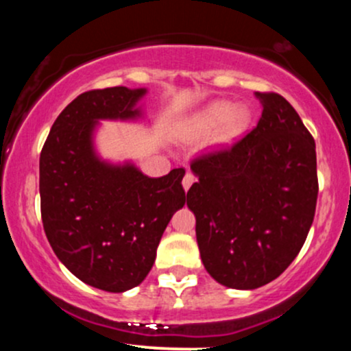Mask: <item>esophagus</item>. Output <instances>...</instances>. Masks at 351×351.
I'll return each instance as SVG.
<instances>
[{
	"label": "esophagus",
	"mask_w": 351,
	"mask_h": 351,
	"mask_svg": "<svg viewBox=\"0 0 351 351\" xmlns=\"http://www.w3.org/2000/svg\"><path fill=\"white\" fill-rule=\"evenodd\" d=\"M195 175H193L191 171H186V175H184V178H183V188H184V191H188L189 189V186H191L193 183H195Z\"/></svg>",
	"instance_id": "esophagus-1"
}]
</instances>
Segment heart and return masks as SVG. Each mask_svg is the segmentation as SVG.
<instances>
[{"mask_svg":"<svg viewBox=\"0 0 351 351\" xmlns=\"http://www.w3.org/2000/svg\"><path fill=\"white\" fill-rule=\"evenodd\" d=\"M249 123V114L245 108H234L229 102H216L196 119V130L198 132H211L219 127V140L228 142V140L236 138L245 130Z\"/></svg>","mask_w":351,"mask_h":351,"instance_id":"obj_1","label":"heart"}]
</instances>
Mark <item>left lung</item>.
<instances>
[{
    "instance_id": "8db88e82",
    "label": "left lung",
    "mask_w": 351,
    "mask_h": 351,
    "mask_svg": "<svg viewBox=\"0 0 351 351\" xmlns=\"http://www.w3.org/2000/svg\"><path fill=\"white\" fill-rule=\"evenodd\" d=\"M263 115L232 145L195 156L188 191L201 261L231 289H257L300 252L318 196L315 140L291 104L256 92Z\"/></svg>"
}]
</instances>
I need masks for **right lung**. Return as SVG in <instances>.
Returning <instances> with one entry per match:
<instances>
[{"label":"right lung","instance_id":"1","mask_svg":"<svg viewBox=\"0 0 351 351\" xmlns=\"http://www.w3.org/2000/svg\"><path fill=\"white\" fill-rule=\"evenodd\" d=\"M145 88L87 90L60 112L39 156L44 232L69 271L92 287L125 292L150 272L171 216L188 195L183 168L148 178L94 155L99 119H132Z\"/></svg>","mask_w":351,"mask_h":351}]
</instances>
